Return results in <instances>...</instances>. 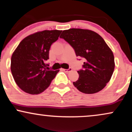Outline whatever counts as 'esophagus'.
<instances>
[{
	"mask_svg": "<svg viewBox=\"0 0 132 132\" xmlns=\"http://www.w3.org/2000/svg\"><path fill=\"white\" fill-rule=\"evenodd\" d=\"M63 71H64V72H71L72 71V68H69V69H63Z\"/></svg>",
	"mask_w": 132,
	"mask_h": 132,
	"instance_id": "1",
	"label": "esophagus"
}]
</instances>
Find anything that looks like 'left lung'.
<instances>
[{"mask_svg": "<svg viewBox=\"0 0 132 132\" xmlns=\"http://www.w3.org/2000/svg\"><path fill=\"white\" fill-rule=\"evenodd\" d=\"M63 38L74 48L77 56L85 59L83 69L78 71L79 78L73 84L85 94L101 91L110 81L114 69L113 52L104 39L92 30L70 29L63 30Z\"/></svg>", "mask_w": 132, "mask_h": 132, "instance_id": "left-lung-1", "label": "left lung"}]
</instances>
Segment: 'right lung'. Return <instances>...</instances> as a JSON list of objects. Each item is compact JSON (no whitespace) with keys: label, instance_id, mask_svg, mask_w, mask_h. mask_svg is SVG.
<instances>
[{"label":"right lung","instance_id":"1","mask_svg":"<svg viewBox=\"0 0 132 132\" xmlns=\"http://www.w3.org/2000/svg\"><path fill=\"white\" fill-rule=\"evenodd\" d=\"M62 30H43L21 41L13 53L11 71L15 82L28 94H38L49 87L59 70L50 69L46 61L49 50Z\"/></svg>","mask_w":132,"mask_h":132}]
</instances>
